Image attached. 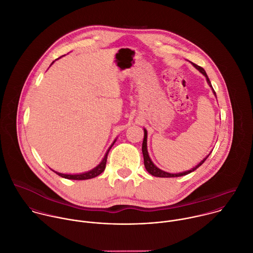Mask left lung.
Returning <instances> with one entry per match:
<instances>
[{
	"instance_id": "obj_1",
	"label": "left lung",
	"mask_w": 253,
	"mask_h": 253,
	"mask_svg": "<svg viewBox=\"0 0 253 253\" xmlns=\"http://www.w3.org/2000/svg\"><path fill=\"white\" fill-rule=\"evenodd\" d=\"M194 65V67L196 68V69H198L201 73L206 77V80H207V83L209 84V86L212 88V86H211V83H210V80H209V78L207 77V74H206V72L204 71V69L203 68H201L200 66H197V65H195V64H193ZM212 90H213V88H212ZM213 93H214V95L216 96V93H215V91L213 90ZM142 153H143V158H144V165H145V168H146V170L151 174V175H153V176H155V177H179V176H183V175H186V174H188V173H191L192 171H194V170H196L199 166H201L203 163H204V161L208 158V156H206L197 166H195L194 168H192L191 170H188V171H185V172H182V173H177V174H172V173H168V172H165V171H162L161 169H159V168H157L154 164H153V162L151 161V159H150V157H149V155H148V151H147V131L144 129V139H143V143H142Z\"/></svg>"
}]
</instances>
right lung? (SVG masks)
I'll return each instance as SVG.
<instances>
[{"label": "right lung", "instance_id": "add662e5", "mask_svg": "<svg viewBox=\"0 0 253 253\" xmlns=\"http://www.w3.org/2000/svg\"><path fill=\"white\" fill-rule=\"evenodd\" d=\"M54 63V62H53ZM52 63V64H53ZM112 147V146H111ZM111 147L109 148V150L107 151L105 157L103 158V160L101 161V163L95 167L94 169L88 171V172H85V173H82V174H75V175H71V174H62V173H59V172H56L54 171L56 174H58L59 176L63 177V178H66V179H71V180H86V179H91V178H94L98 175H100L106 168V162H107V157H108V153H109Z\"/></svg>", "mask_w": 253, "mask_h": 253}]
</instances>
